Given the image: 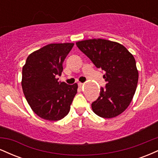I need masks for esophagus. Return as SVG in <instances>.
<instances>
[{
  "label": "esophagus",
  "mask_w": 158,
  "mask_h": 158,
  "mask_svg": "<svg viewBox=\"0 0 158 158\" xmlns=\"http://www.w3.org/2000/svg\"><path fill=\"white\" fill-rule=\"evenodd\" d=\"M78 85H79V88H81L83 87V85H84V84H83V83H81V82H79V83H78Z\"/></svg>",
  "instance_id": "34e87169"
}]
</instances>
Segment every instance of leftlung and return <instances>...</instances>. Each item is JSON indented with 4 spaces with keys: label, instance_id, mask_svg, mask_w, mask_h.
Masks as SVG:
<instances>
[{
    "label": "left lung",
    "instance_id": "8db88e82",
    "mask_svg": "<svg viewBox=\"0 0 158 158\" xmlns=\"http://www.w3.org/2000/svg\"><path fill=\"white\" fill-rule=\"evenodd\" d=\"M77 46L97 68L106 72L105 88L91 104L93 111L102 118L122 114L131 103L138 81V70L132 54L122 44L106 39L77 41Z\"/></svg>",
    "mask_w": 158,
    "mask_h": 158
}]
</instances>
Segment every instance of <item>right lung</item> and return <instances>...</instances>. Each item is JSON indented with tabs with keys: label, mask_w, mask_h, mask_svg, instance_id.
Segmentation results:
<instances>
[{
	"label": "right lung",
	"mask_w": 158,
	"mask_h": 158,
	"mask_svg": "<svg viewBox=\"0 0 158 158\" xmlns=\"http://www.w3.org/2000/svg\"><path fill=\"white\" fill-rule=\"evenodd\" d=\"M73 43L50 44L32 52L22 69L21 85L30 108L41 118L57 121L68 115L77 93V83L59 81L62 64Z\"/></svg>",
	"instance_id": "obj_1"
}]
</instances>
